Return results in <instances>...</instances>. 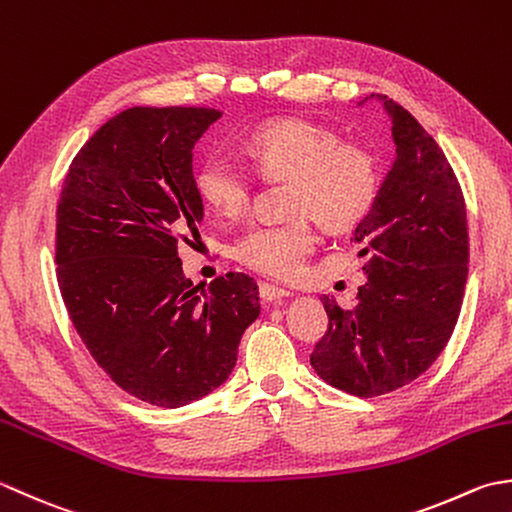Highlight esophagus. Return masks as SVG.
<instances>
[{
	"instance_id": "obj_1",
	"label": "esophagus",
	"mask_w": 512,
	"mask_h": 512,
	"mask_svg": "<svg viewBox=\"0 0 512 512\" xmlns=\"http://www.w3.org/2000/svg\"><path fill=\"white\" fill-rule=\"evenodd\" d=\"M258 296L263 298L265 302H278V300L287 298L289 291H287V289H280V287H276V285L260 283V285H258Z\"/></svg>"
}]
</instances>
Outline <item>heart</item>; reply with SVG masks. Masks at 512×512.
I'll return each instance as SVG.
<instances>
[{
  "instance_id": "obj_1",
  "label": "heart",
  "mask_w": 512,
  "mask_h": 512,
  "mask_svg": "<svg viewBox=\"0 0 512 512\" xmlns=\"http://www.w3.org/2000/svg\"><path fill=\"white\" fill-rule=\"evenodd\" d=\"M245 156L258 176L289 181L287 223L249 227L238 238L236 256L243 265L271 278H289L314 252L316 232L307 216L329 229L356 227L378 198L380 172L360 145L340 143L336 134L305 121L265 125L247 141ZM196 190L216 214L234 218L252 198V174L236 156L212 152L196 170Z\"/></svg>"
}]
</instances>
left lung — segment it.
I'll list each match as a JSON object with an SVG mask.
<instances>
[{
	"label": "left lung",
	"mask_w": 512,
	"mask_h": 512,
	"mask_svg": "<svg viewBox=\"0 0 512 512\" xmlns=\"http://www.w3.org/2000/svg\"><path fill=\"white\" fill-rule=\"evenodd\" d=\"M369 99L389 114L395 159L353 229L367 283L351 309L322 296L329 329L311 353L322 380L358 398L391 393L431 367L455 329L468 276L466 205L444 152L393 99Z\"/></svg>",
	"instance_id": "8db88e82"
}]
</instances>
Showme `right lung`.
<instances>
[{
    "instance_id": "1",
    "label": "right lung",
    "mask_w": 512,
    "mask_h": 512,
    "mask_svg": "<svg viewBox=\"0 0 512 512\" xmlns=\"http://www.w3.org/2000/svg\"><path fill=\"white\" fill-rule=\"evenodd\" d=\"M221 117L119 112L79 150L57 205V280L81 342L117 387L165 409L221 387L260 314L254 278L229 271L205 289L179 258L203 223L192 150Z\"/></svg>"
}]
</instances>
